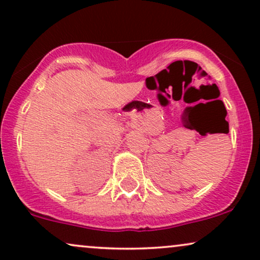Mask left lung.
I'll list each match as a JSON object with an SVG mask.
<instances>
[{
	"label": "left lung",
	"mask_w": 260,
	"mask_h": 260,
	"mask_svg": "<svg viewBox=\"0 0 260 260\" xmlns=\"http://www.w3.org/2000/svg\"><path fill=\"white\" fill-rule=\"evenodd\" d=\"M225 124H227V125H228V123H227V122H225Z\"/></svg>",
	"instance_id": "8db88e82"
}]
</instances>
